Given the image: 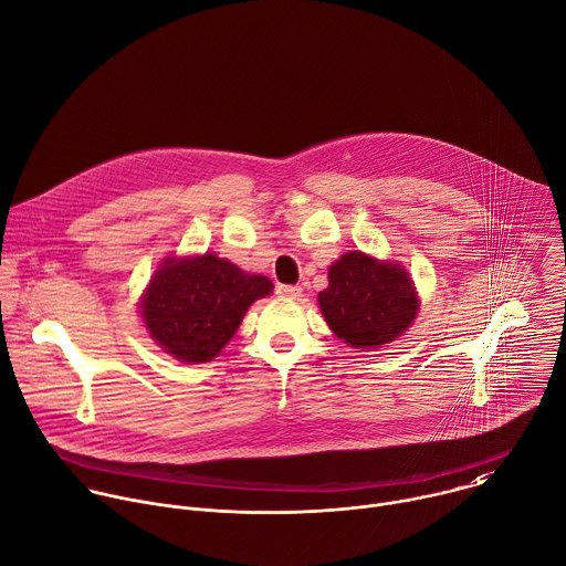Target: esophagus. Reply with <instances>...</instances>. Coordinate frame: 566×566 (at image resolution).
I'll use <instances>...</instances> for the list:
<instances>
[{
  "mask_svg": "<svg viewBox=\"0 0 566 566\" xmlns=\"http://www.w3.org/2000/svg\"><path fill=\"white\" fill-rule=\"evenodd\" d=\"M277 297L282 300H297L302 295V286H293V284H277L275 289Z\"/></svg>",
  "mask_w": 566,
  "mask_h": 566,
  "instance_id": "1",
  "label": "esophagus"
}]
</instances>
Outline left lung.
I'll list each match as a JSON object with an SVG mask.
<instances>
[{"mask_svg":"<svg viewBox=\"0 0 566 566\" xmlns=\"http://www.w3.org/2000/svg\"><path fill=\"white\" fill-rule=\"evenodd\" d=\"M317 304L331 331L348 346L380 348L413 324L420 300L400 264L350 251L331 264Z\"/></svg>","mask_w":566,"mask_h":566,"instance_id":"left-lung-1","label":"left lung"}]
</instances>
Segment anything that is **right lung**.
Here are the masks:
<instances>
[{
  "instance_id": "add662e5",
  "label": "right lung",
  "mask_w": 566,
  "mask_h": 566,
  "mask_svg": "<svg viewBox=\"0 0 566 566\" xmlns=\"http://www.w3.org/2000/svg\"><path fill=\"white\" fill-rule=\"evenodd\" d=\"M271 291L269 277L244 273L216 253L166 258L150 277L139 313L155 344L181 361L202 364L220 355L249 306Z\"/></svg>"
}]
</instances>
